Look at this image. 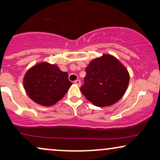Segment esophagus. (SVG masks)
<instances>
[{
	"label": "esophagus",
	"instance_id": "1",
	"mask_svg": "<svg viewBox=\"0 0 160 160\" xmlns=\"http://www.w3.org/2000/svg\"><path fill=\"white\" fill-rule=\"evenodd\" d=\"M74 83L76 84V85H78V86H80V85H81V82H80V80H75V81H74Z\"/></svg>",
	"mask_w": 160,
	"mask_h": 160
}]
</instances>
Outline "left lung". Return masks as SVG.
Listing matches in <instances>:
<instances>
[{
    "instance_id": "8db88e82",
    "label": "left lung",
    "mask_w": 160,
    "mask_h": 160,
    "mask_svg": "<svg viewBox=\"0 0 160 160\" xmlns=\"http://www.w3.org/2000/svg\"><path fill=\"white\" fill-rule=\"evenodd\" d=\"M80 91L97 107L111 106L118 102L127 90L129 74L114 56L109 54L95 58L86 68Z\"/></svg>"
}]
</instances>
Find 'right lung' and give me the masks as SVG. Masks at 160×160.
I'll list each match as a JSON object with an SVG mask.
<instances>
[{
    "mask_svg": "<svg viewBox=\"0 0 160 160\" xmlns=\"http://www.w3.org/2000/svg\"><path fill=\"white\" fill-rule=\"evenodd\" d=\"M23 85L29 98L43 106H51L65 96L72 85L68 72L56 65L40 62L28 70Z\"/></svg>",
    "mask_w": 160,
    "mask_h": 160,
    "instance_id": "right-lung-1",
    "label": "right lung"
}]
</instances>
